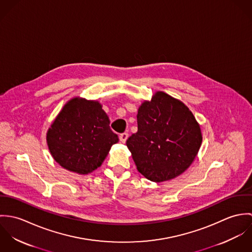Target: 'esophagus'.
<instances>
[{"label": "esophagus", "instance_id": "esophagus-1", "mask_svg": "<svg viewBox=\"0 0 252 252\" xmlns=\"http://www.w3.org/2000/svg\"><path fill=\"white\" fill-rule=\"evenodd\" d=\"M128 137H129V134H128V133H122V134L119 135V140H120L121 143L124 144V143L127 141Z\"/></svg>", "mask_w": 252, "mask_h": 252}]
</instances>
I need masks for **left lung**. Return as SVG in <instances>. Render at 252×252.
<instances>
[{"label":"left lung","mask_w":252,"mask_h":252,"mask_svg":"<svg viewBox=\"0 0 252 252\" xmlns=\"http://www.w3.org/2000/svg\"><path fill=\"white\" fill-rule=\"evenodd\" d=\"M138 132L126 144L138 171L147 180L162 182L185 172L202 144L200 125L180 100L158 91L139 108Z\"/></svg>","instance_id":"1"}]
</instances>
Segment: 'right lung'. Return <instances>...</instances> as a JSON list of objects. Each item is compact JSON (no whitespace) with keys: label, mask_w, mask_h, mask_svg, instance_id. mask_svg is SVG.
I'll return each instance as SVG.
<instances>
[{"label":"right lung","mask_w":252,"mask_h":252,"mask_svg":"<svg viewBox=\"0 0 252 252\" xmlns=\"http://www.w3.org/2000/svg\"><path fill=\"white\" fill-rule=\"evenodd\" d=\"M49 151L64 169L87 175L99 168L118 137L97 101L70 100L59 112L46 134Z\"/></svg>","instance_id":"obj_1"}]
</instances>
